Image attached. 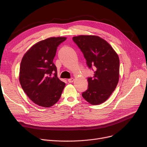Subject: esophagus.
<instances>
[{
	"instance_id": "obj_1",
	"label": "esophagus",
	"mask_w": 147,
	"mask_h": 147,
	"mask_svg": "<svg viewBox=\"0 0 147 147\" xmlns=\"http://www.w3.org/2000/svg\"><path fill=\"white\" fill-rule=\"evenodd\" d=\"M74 78H71V79H68V82L69 83H72V82H74Z\"/></svg>"
}]
</instances>
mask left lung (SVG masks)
<instances>
[{
  "instance_id": "8db88e82",
  "label": "left lung",
  "mask_w": 147,
  "mask_h": 147,
  "mask_svg": "<svg viewBox=\"0 0 147 147\" xmlns=\"http://www.w3.org/2000/svg\"><path fill=\"white\" fill-rule=\"evenodd\" d=\"M86 60L89 68L94 69L93 78H88V88L82 96L92 105L107 101L119 80L120 61L111 45L97 36L80 35L73 37Z\"/></svg>"
}]
</instances>
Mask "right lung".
Listing matches in <instances>:
<instances>
[{"label": "right lung", "instance_id": "right-lung-1", "mask_svg": "<svg viewBox=\"0 0 147 147\" xmlns=\"http://www.w3.org/2000/svg\"><path fill=\"white\" fill-rule=\"evenodd\" d=\"M66 38L50 37L41 40L22 57L19 75L21 86L28 98L38 105L48 108L56 104L65 86L58 78L53 59L57 47Z\"/></svg>", "mask_w": 147, "mask_h": 147}]
</instances>
